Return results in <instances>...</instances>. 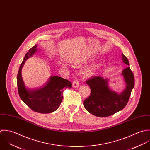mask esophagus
<instances>
[{
	"label": "esophagus",
	"instance_id": "1",
	"mask_svg": "<svg viewBox=\"0 0 150 150\" xmlns=\"http://www.w3.org/2000/svg\"><path fill=\"white\" fill-rule=\"evenodd\" d=\"M72 86L74 88H78L79 86V81L77 79H75L72 82Z\"/></svg>",
	"mask_w": 150,
	"mask_h": 150
}]
</instances>
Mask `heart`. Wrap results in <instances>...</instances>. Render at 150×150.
<instances>
[{
  "label": "heart",
  "instance_id": "heart-1",
  "mask_svg": "<svg viewBox=\"0 0 150 150\" xmlns=\"http://www.w3.org/2000/svg\"><path fill=\"white\" fill-rule=\"evenodd\" d=\"M94 71V67H90L89 68H87L84 70L83 71V74L86 76H90L91 75Z\"/></svg>",
  "mask_w": 150,
  "mask_h": 150
}]
</instances>
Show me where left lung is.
<instances>
[{"instance_id": "8db88e82", "label": "left lung", "mask_w": 150, "mask_h": 150, "mask_svg": "<svg viewBox=\"0 0 150 150\" xmlns=\"http://www.w3.org/2000/svg\"><path fill=\"white\" fill-rule=\"evenodd\" d=\"M123 62L129 65V61L122 54ZM126 83L125 90L120 94L110 89L107 79L101 76H91L86 81L91 89L88 98L83 101L85 109L90 114L98 117L111 116L122 110L127 104L134 85V75L130 67L122 72Z\"/></svg>"}]
</instances>
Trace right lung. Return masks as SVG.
Returning a JSON list of instances; mask_svg holds the SVG:
<instances>
[{"label": "right lung", "instance_id": "1", "mask_svg": "<svg viewBox=\"0 0 150 150\" xmlns=\"http://www.w3.org/2000/svg\"><path fill=\"white\" fill-rule=\"evenodd\" d=\"M36 45L30 48L19 68L17 83L21 99L32 110L41 114L51 113L57 110L62 100L64 88L71 89L72 83L59 76H51L43 87L36 89H28L25 87L22 78L21 70L25 62L36 51Z\"/></svg>", "mask_w": 150, "mask_h": 150}]
</instances>
